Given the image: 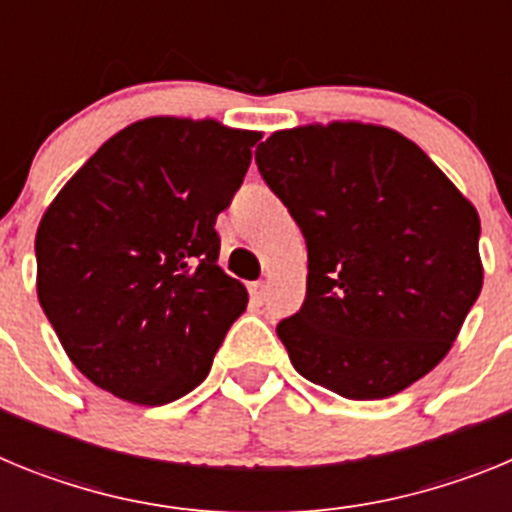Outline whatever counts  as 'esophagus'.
<instances>
[{
	"mask_svg": "<svg viewBox=\"0 0 512 512\" xmlns=\"http://www.w3.org/2000/svg\"><path fill=\"white\" fill-rule=\"evenodd\" d=\"M251 300H253V305H264V300H266V284L264 282L251 284Z\"/></svg>",
	"mask_w": 512,
	"mask_h": 512,
	"instance_id": "1",
	"label": "esophagus"
}]
</instances>
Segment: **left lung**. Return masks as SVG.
Returning a JSON list of instances; mask_svg holds the SVG:
<instances>
[{
  "mask_svg": "<svg viewBox=\"0 0 512 512\" xmlns=\"http://www.w3.org/2000/svg\"><path fill=\"white\" fill-rule=\"evenodd\" d=\"M256 164L307 243V297L277 325L297 372L384 400L441 364L485 279L449 176L397 130L341 120L271 133Z\"/></svg>",
  "mask_w": 512,
  "mask_h": 512,
  "instance_id": "left-lung-1",
  "label": "left lung"
}]
</instances>
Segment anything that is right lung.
I'll return each mask as SVG.
<instances>
[{
	"mask_svg": "<svg viewBox=\"0 0 512 512\" xmlns=\"http://www.w3.org/2000/svg\"><path fill=\"white\" fill-rule=\"evenodd\" d=\"M261 133L146 117L112 135L48 205L38 300L89 382L166 405L210 374L248 292L220 266L217 215Z\"/></svg>",
	"mask_w": 512,
	"mask_h": 512,
	"instance_id": "1",
	"label": "right lung"
}]
</instances>
